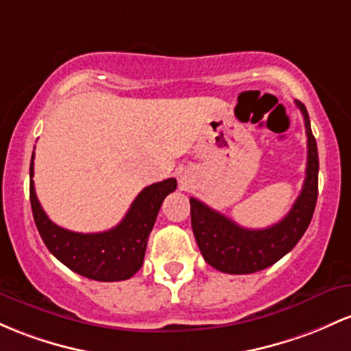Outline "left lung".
Instances as JSON below:
<instances>
[{
  "label": "left lung",
  "mask_w": 351,
  "mask_h": 351,
  "mask_svg": "<svg viewBox=\"0 0 351 351\" xmlns=\"http://www.w3.org/2000/svg\"><path fill=\"white\" fill-rule=\"evenodd\" d=\"M295 103L305 119L306 176L302 193L282 221L263 230H248L199 199L190 198L191 228L196 243L206 263L219 271L248 275L271 267L293 250L310 225L318 196V149L306 108L298 99Z\"/></svg>",
  "instance_id": "obj_1"
}]
</instances>
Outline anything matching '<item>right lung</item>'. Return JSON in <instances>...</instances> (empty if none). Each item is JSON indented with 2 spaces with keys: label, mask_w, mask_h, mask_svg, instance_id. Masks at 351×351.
I'll list each match as a JSON object with an SVG mask.
<instances>
[{
  "label": "right lung",
  "mask_w": 351,
  "mask_h": 351,
  "mask_svg": "<svg viewBox=\"0 0 351 351\" xmlns=\"http://www.w3.org/2000/svg\"><path fill=\"white\" fill-rule=\"evenodd\" d=\"M33 160L34 152L29 165V202L46 248L64 267L90 280L121 282L132 278L143 265L146 243L158 211L163 199L176 190V180L168 178L146 186L114 228L101 233H76L61 228L46 217L34 193Z\"/></svg>",
  "instance_id": "right-lung-1"
}]
</instances>
